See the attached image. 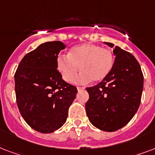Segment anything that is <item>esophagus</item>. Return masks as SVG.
<instances>
[{
    "label": "esophagus",
    "mask_w": 155,
    "mask_h": 155,
    "mask_svg": "<svg viewBox=\"0 0 155 155\" xmlns=\"http://www.w3.org/2000/svg\"><path fill=\"white\" fill-rule=\"evenodd\" d=\"M84 89V87H77V90L80 92V91H82V90Z\"/></svg>",
    "instance_id": "esophagus-1"
}]
</instances>
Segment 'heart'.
Returning <instances> with one entry per match:
<instances>
[{
	"label": "heart",
	"instance_id": "heart-1",
	"mask_svg": "<svg viewBox=\"0 0 155 155\" xmlns=\"http://www.w3.org/2000/svg\"><path fill=\"white\" fill-rule=\"evenodd\" d=\"M115 57L113 51L92 43L72 47L67 57L60 56L57 60V68L62 77L68 83L73 82L79 73L81 75L77 81L86 84L92 80L101 82L111 72L114 65Z\"/></svg>",
	"mask_w": 155,
	"mask_h": 155
}]
</instances>
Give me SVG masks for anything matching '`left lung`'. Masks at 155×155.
<instances>
[{"mask_svg":"<svg viewBox=\"0 0 155 155\" xmlns=\"http://www.w3.org/2000/svg\"><path fill=\"white\" fill-rule=\"evenodd\" d=\"M113 54L116 58L111 72L97 85L87 87L89 99L85 104L90 122L106 132L124 127L134 117L141 103L144 80L132 54L117 46Z\"/></svg>","mask_w":155,"mask_h":155,"instance_id":"obj_1","label":"left lung"}]
</instances>
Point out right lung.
I'll return each mask as SVG.
<instances>
[{
	"instance_id": "obj_1",
	"label": "right lung",
	"mask_w": 155,
	"mask_h": 155,
	"mask_svg": "<svg viewBox=\"0 0 155 155\" xmlns=\"http://www.w3.org/2000/svg\"><path fill=\"white\" fill-rule=\"evenodd\" d=\"M65 47L60 41L42 43L24 56L14 75L21 115L30 127L42 134L63 126L78 92L57 70L58 54Z\"/></svg>"
}]
</instances>
